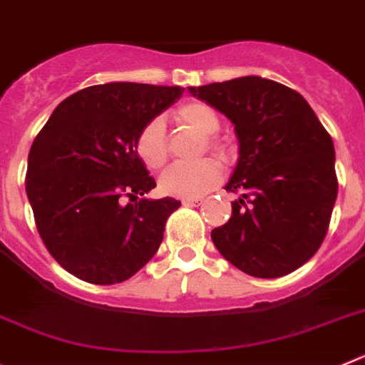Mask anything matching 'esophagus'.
Masks as SVG:
<instances>
[{"instance_id":"obj_1","label":"esophagus","mask_w":365,"mask_h":365,"mask_svg":"<svg viewBox=\"0 0 365 365\" xmlns=\"http://www.w3.org/2000/svg\"><path fill=\"white\" fill-rule=\"evenodd\" d=\"M180 202L185 206H199L200 202H202V199H200V197H185Z\"/></svg>"}]
</instances>
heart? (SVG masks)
I'll list each match as a JSON object with an SVG mask.
<instances>
[{
    "label": "heart",
    "instance_id": "1",
    "mask_svg": "<svg viewBox=\"0 0 365 365\" xmlns=\"http://www.w3.org/2000/svg\"><path fill=\"white\" fill-rule=\"evenodd\" d=\"M177 121L188 125L202 135H213L219 130L220 119L215 110L200 101H188L175 110ZM210 148L224 153L222 146L208 137ZM135 152L148 168L157 170L168 159V139L163 117H153L139 130L135 137ZM222 170L215 159L197 163H175L163 172L159 179L160 192L172 197H200L220 182Z\"/></svg>",
    "mask_w": 365,
    "mask_h": 365
}]
</instances>
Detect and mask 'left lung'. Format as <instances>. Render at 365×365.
Returning <instances> with one entry per match:
<instances>
[{
	"instance_id": "1",
	"label": "left lung",
	"mask_w": 365,
	"mask_h": 365,
	"mask_svg": "<svg viewBox=\"0 0 365 365\" xmlns=\"http://www.w3.org/2000/svg\"><path fill=\"white\" fill-rule=\"evenodd\" d=\"M228 117L239 160L226 190L232 217L212 232L224 259L259 279L295 272L320 248L339 180L333 139L295 90L259 76L190 86Z\"/></svg>"
}]
</instances>
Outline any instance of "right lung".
<instances>
[{"mask_svg": "<svg viewBox=\"0 0 365 365\" xmlns=\"http://www.w3.org/2000/svg\"><path fill=\"white\" fill-rule=\"evenodd\" d=\"M182 92L141 83L88 86L59 103L32 143L25 188L36 226L73 277L123 282L159 250L180 202L146 199L155 180L137 155L135 137Z\"/></svg>", "mask_w": 365, "mask_h": 365, "instance_id": "obj_1", "label": "right lung"}]
</instances>
